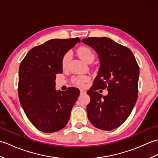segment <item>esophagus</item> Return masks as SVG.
<instances>
[{
	"label": "esophagus",
	"instance_id": "1",
	"mask_svg": "<svg viewBox=\"0 0 158 158\" xmlns=\"http://www.w3.org/2000/svg\"><path fill=\"white\" fill-rule=\"evenodd\" d=\"M80 92H81V94H86V90L82 89L80 90Z\"/></svg>",
	"mask_w": 158,
	"mask_h": 158
}]
</instances>
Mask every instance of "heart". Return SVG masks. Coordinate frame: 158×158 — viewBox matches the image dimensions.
<instances>
[{"mask_svg": "<svg viewBox=\"0 0 158 158\" xmlns=\"http://www.w3.org/2000/svg\"><path fill=\"white\" fill-rule=\"evenodd\" d=\"M77 55L81 58L83 62H88V61L91 60H94V55L92 52V51L88 47H80V48L77 49ZM71 57V53L67 52L66 54L64 56L62 61V65L63 68H65L67 64ZM89 81V77L86 75H81L79 77H75L73 79V83L75 85H78L79 87H84L85 84Z\"/></svg>", "mask_w": 158, "mask_h": 158, "instance_id": "obj_1", "label": "heart"}]
</instances>
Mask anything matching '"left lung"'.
I'll use <instances>...</instances> for the list:
<instances>
[{
	"instance_id": "8db88e82",
	"label": "left lung",
	"mask_w": 158,
	"mask_h": 158,
	"mask_svg": "<svg viewBox=\"0 0 158 158\" xmlns=\"http://www.w3.org/2000/svg\"><path fill=\"white\" fill-rule=\"evenodd\" d=\"M82 43L94 49L100 60L98 75L87 92L88 119L97 128L114 130L129 117L138 98V64L130 49L109 38L90 37ZM106 88V96L97 92Z\"/></svg>"
}]
</instances>
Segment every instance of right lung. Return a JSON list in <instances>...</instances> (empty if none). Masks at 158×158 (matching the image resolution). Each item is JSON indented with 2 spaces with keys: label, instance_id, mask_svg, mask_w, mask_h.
Here are the masks:
<instances>
[{
  "label": "right lung",
  "instance_id": "add662e5",
  "mask_svg": "<svg viewBox=\"0 0 158 158\" xmlns=\"http://www.w3.org/2000/svg\"><path fill=\"white\" fill-rule=\"evenodd\" d=\"M80 39H54L30 50L20 64L18 95L26 116L41 132L53 133L64 127L79 96V90L56 89V75L62 73L64 56Z\"/></svg>",
  "mask_w": 158,
  "mask_h": 158
}]
</instances>
